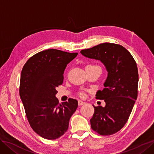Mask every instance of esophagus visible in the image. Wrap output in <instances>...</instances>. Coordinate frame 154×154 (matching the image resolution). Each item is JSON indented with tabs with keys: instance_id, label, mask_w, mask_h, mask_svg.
<instances>
[{
	"instance_id": "esophagus-1",
	"label": "esophagus",
	"mask_w": 154,
	"mask_h": 154,
	"mask_svg": "<svg viewBox=\"0 0 154 154\" xmlns=\"http://www.w3.org/2000/svg\"><path fill=\"white\" fill-rule=\"evenodd\" d=\"M84 104H85V102L83 101L82 100H79L78 101V105H84Z\"/></svg>"
}]
</instances>
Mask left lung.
Here are the masks:
<instances>
[{
  "label": "left lung",
  "mask_w": 154,
  "mask_h": 154,
  "mask_svg": "<svg viewBox=\"0 0 154 154\" xmlns=\"http://www.w3.org/2000/svg\"><path fill=\"white\" fill-rule=\"evenodd\" d=\"M84 57L104 65L107 77L103 91H97L96 97L103 100L104 107H94L90 122L91 128L103 136L115 134L122 129L131 113L137 97L138 71L136 62L122 45L100 44L82 50Z\"/></svg>",
  "instance_id": "1"
}]
</instances>
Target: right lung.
<instances>
[{
    "mask_svg": "<svg viewBox=\"0 0 154 154\" xmlns=\"http://www.w3.org/2000/svg\"><path fill=\"white\" fill-rule=\"evenodd\" d=\"M50 49L36 53L25 63L21 72L20 97L32 130L47 139L65 134L78 101L69 98L59 103L56 97L67 65L78 55Z\"/></svg>",
    "mask_w": 154,
    "mask_h": 154,
    "instance_id": "add662e5",
    "label": "right lung"
}]
</instances>
